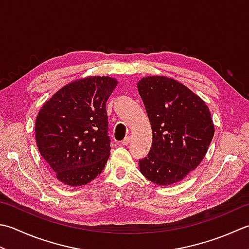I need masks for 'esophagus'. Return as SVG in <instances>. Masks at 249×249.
Segmentation results:
<instances>
[{
	"label": "esophagus",
	"instance_id": "34e87169",
	"mask_svg": "<svg viewBox=\"0 0 249 249\" xmlns=\"http://www.w3.org/2000/svg\"><path fill=\"white\" fill-rule=\"evenodd\" d=\"M129 142H130V137L128 136V137H126L123 141H122V144H123V145H128Z\"/></svg>",
	"mask_w": 249,
	"mask_h": 249
}]
</instances>
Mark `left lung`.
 I'll return each mask as SVG.
<instances>
[{
  "instance_id": "left-lung-1",
  "label": "left lung",
  "mask_w": 249,
  "mask_h": 249,
  "mask_svg": "<svg viewBox=\"0 0 249 249\" xmlns=\"http://www.w3.org/2000/svg\"><path fill=\"white\" fill-rule=\"evenodd\" d=\"M137 87L152 128V145L139 160L140 173L159 186L175 184L206 155L215 134L211 111L201 97L167 76L142 77Z\"/></svg>"
}]
</instances>
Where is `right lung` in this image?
I'll return each instance as SVG.
<instances>
[{
  "instance_id": "right-lung-1",
  "label": "right lung",
  "mask_w": 249,
  "mask_h": 249,
  "mask_svg": "<svg viewBox=\"0 0 249 249\" xmlns=\"http://www.w3.org/2000/svg\"><path fill=\"white\" fill-rule=\"evenodd\" d=\"M118 86L110 76H87L65 85L38 111V151L67 186L82 187L104 170L110 157L107 101Z\"/></svg>"
}]
</instances>
